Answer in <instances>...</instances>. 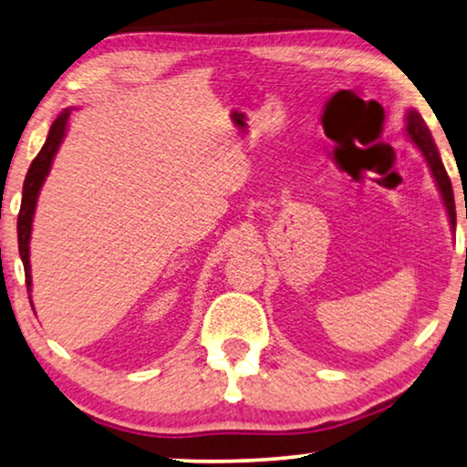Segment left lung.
<instances>
[{
    "instance_id": "obj_1",
    "label": "left lung",
    "mask_w": 467,
    "mask_h": 467,
    "mask_svg": "<svg viewBox=\"0 0 467 467\" xmlns=\"http://www.w3.org/2000/svg\"><path fill=\"white\" fill-rule=\"evenodd\" d=\"M407 136L411 138V142L421 150V155L426 157V161L430 165V171L438 184V191L442 194L444 207L449 212V220L451 226L455 228V199H453V186H451L449 173L444 170V165L441 161V155H438V149L432 140V134H430L428 125L423 123L421 115L417 110H409L407 113Z\"/></svg>"
}]
</instances>
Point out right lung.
<instances>
[{
  "instance_id": "right-lung-1",
  "label": "right lung",
  "mask_w": 467,
  "mask_h": 467,
  "mask_svg": "<svg viewBox=\"0 0 467 467\" xmlns=\"http://www.w3.org/2000/svg\"><path fill=\"white\" fill-rule=\"evenodd\" d=\"M68 115H71V109H65L54 119L50 134H47V138H46V144L41 146L39 155L33 159L29 171H26L25 186H23V201H20V212H18V252H20V260H23V266H25V281H26V291H29V294H31L29 241H31L33 213H35V205H37L41 184H44L47 171H50V167H52L56 150H58L62 138H65Z\"/></svg>"
}]
</instances>
